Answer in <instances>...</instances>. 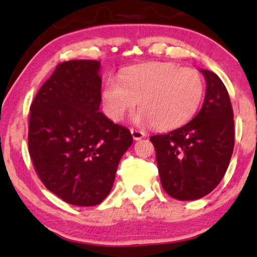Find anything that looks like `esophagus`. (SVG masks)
<instances>
[{
	"instance_id": "34e87169",
	"label": "esophagus",
	"mask_w": 257,
	"mask_h": 257,
	"mask_svg": "<svg viewBox=\"0 0 257 257\" xmlns=\"http://www.w3.org/2000/svg\"><path fill=\"white\" fill-rule=\"evenodd\" d=\"M131 133H132L133 139H134V140H140V139H143V138H145V137H146L145 132L140 131V129L132 128V129H131Z\"/></svg>"
}]
</instances>
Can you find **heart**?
I'll use <instances>...</instances> for the list:
<instances>
[{
  "label": "heart",
  "mask_w": 257,
  "mask_h": 257,
  "mask_svg": "<svg viewBox=\"0 0 257 257\" xmlns=\"http://www.w3.org/2000/svg\"><path fill=\"white\" fill-rule=\"evenodd\" d=\"M204 95V81L192 67L178 64L147 63L132 66L108 78L102 89L106 116L119 122L138 102V119L167 131L182 125L193 117Z\"/></svg>",
  "instance_id": "heart-1"
}]
</instances>
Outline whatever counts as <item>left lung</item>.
I'll use <instances>...</instances> for the list:
<instances>
[{
  "instance_id": "8db88e82",
  "label": "left lung",
  "mask_w": 257,
  "mask_h": 257,
  "mask_svg": "<svg viewBox=\"0 0 257 257\" xmlns=\"http://www.w3.org/2000/svg\"><path fill=\"white\" fill-rule=\"evenodd\" d=\"M200 72L206 79L200 111L187 124L150 138L162 186L179 200L210 193L225 175L234 147L233 110L225 84L216 73Z\"/></svg>"
}]
</instances>
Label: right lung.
<instances>
[{
    "mask_svg": "<svg viewBox=\"0 0 257 257\" xmlns=\"http://www.w3.org/2000/svg\"><path fill=\"white\" fill-rule=\"evenodd\" d=\"M100 63L57 65L30 106L29 153L47 190L78 206L110 193L118 163L133 144L128 128L99 112Z\"/></svg>",
    "mask_w": 257,
    "mask_h": 257,
    "instance_id": "obj_1",
    "label": "right lung"
}]
</instances>
